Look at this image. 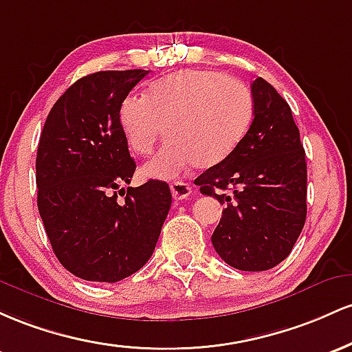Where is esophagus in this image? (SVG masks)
Returning a JSON list of instances; mask_svg holds the SVG:
<instances>
[{
	"mask_svg": "<svg viewBox=\"0 0 352 352\" xmlns=\"http://www.w3.org/2000/svg\"><path fill=\"white\" fill-rule=\"evenodd\" d=\"M191 192L192 188L188 183H184V181H175V183H171V195L176 201L186 199V197L191 196Z\"/></svg>",
	"mask_w": 352,
	"mask_h": 352,
	"instance_id": "esophagus-1",
	"label": "esophagus"
}]
</instances>
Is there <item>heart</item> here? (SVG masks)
Segmentation results:
<instances>
[{"label": "heart", "instance_id": "obj_1", "mask_svg": "<svg viewBox=\"0 0 352 352\" xmlns=\"http://www.w3.org/2000/svg\"><path fill=\"white\" fill-rule=\"evenodd\" d=\"M250 88L216 71L183 69L149 82L144 96L121 102L120 128L134 155L146 156L166 133L168 144L144 164L143 175L173 179L192 166L226 161L250 129Z\"/></svg>", "mask_w": 352, "mask_h": 352}]
</instances>
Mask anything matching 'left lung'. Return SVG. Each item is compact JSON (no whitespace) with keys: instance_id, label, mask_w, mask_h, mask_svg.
Listing matches in <instances>:
<instances>
[{"instance_id":"8db88e82","label":"left lung","mask_w":352,"mask_h":352,"mask_svg":"<svg viewBox=\"0 0 352 352\" xmlns=\"http://www.w3.org/2000/svg\"><path fill=\"white\" fill-rule=\"evenodd\" d=\"M254 118L236 151L195 179L224 204L212 246L239 271H266L289 256L306 221V153L289 104L267 81L251 85ZM232 191L229 195L218 190Z\"/></svg>"}]
</instances>
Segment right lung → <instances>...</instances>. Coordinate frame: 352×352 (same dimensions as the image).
I'll return each instance as SVG.
<instances>
[{
	"label": "right lung",
	"mask_w": 352,
	"mask_h": 352,
	"mask_svg": "<svg viewBox=\"0 0 352 352\" xmlns=\"http://www.w3.org/2000/svg\"><path fill=\"white\" fill-rule=\"evenodd\" d=\"M148 73L98 71L81 78L54 102L39 136V216L58 261L86 281L118 283L140 271L171 208L164 181L121 188L131 183L136 163L118 114Z\"/></svg>",
	"instance_id": "obj_1"
}]
</instances>
